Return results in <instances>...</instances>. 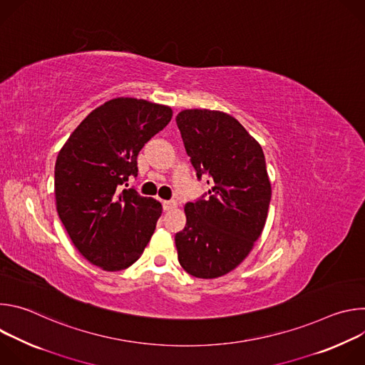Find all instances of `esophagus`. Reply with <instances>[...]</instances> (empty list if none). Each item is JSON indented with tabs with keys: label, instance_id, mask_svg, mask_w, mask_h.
I'll return each instance as SVG.
<instances>
[{
	"label": "esophagus",
	"instance_id": "esophagus-1",
	"mask_svg": "<svg viewBox=\"0 0 365 365\" xmlns=\"http://www.w3.org/2000/svg\"><path fill=\"white\" fill-rule=\"evenodd\" d=\"M178 206L176 200H163V210L165 211H172Z\"/></svg>",
	"mask_w": 365,
	"mask_h": 365
}]
</instances>
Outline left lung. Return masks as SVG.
<instances>
[{
	"label": "left lung",
	"instance_id": "left-lung-1",
	"mask_svg": "<svg viewBox=\"0 0 365 365\" xmlns=\"http://www.w3.org/2000/svg\"><path fill=\"white\" fill-rule=\"evenodd\" d=\"M186 153L207 193L185 205L175 242L180 266L199 279L221 277L242 263L262 235L272 185L259 145L231 115L211 110L178 114Z\"/></svg>",
	"mask_w": 365,
	"mask_h": 365
}]
</instances>
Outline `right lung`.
Returning <instances> with one entry per match:
<instances>
[{
	"instance_id": "add662e5",
	"label": "right lung",
	"mask_w": 365,
	"mask_h": 365,
	"mask_svg": "<svg viewBox=\"0 0 365 365\" xmlns=\"http://www.w3.org/2000/svg\"><path fill=\"white\" fill-rule=\"evenodd\" d=\"M170 107L114 98L95 108L58 154V214L76 250L93 266L130 267L148 244L162 203L120 185L137 176V155L172 120Z\"/></svg>"
}]
</instances>
